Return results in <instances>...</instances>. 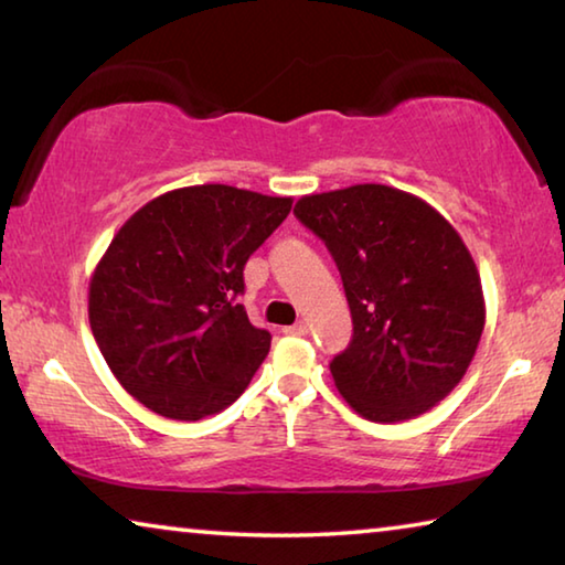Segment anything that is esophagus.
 I'll return each instance as SVG.
<instances>
[{"instance_id": "34e87169", "label": "esophagus", "mask_w": 565, "mask_h": 565, "mask_svg": "<svg viewBox=\"0 0 565 565\" xmlns=\"http://www.w3.org/2000/svg\"><path fill=\"white\" fill-rule=\"evenodd\" d=\"M284 333H289V337H306V333H309V327H306L303 321H299L294 323V327H286Z\"/></svg>"}]
</instances>
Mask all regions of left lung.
Here are the masks:
<instances>
[{"instance_id": "obj_1", "label": "left lung", "mask_w": 565, "mask_h": 565, "mask_svg": "<svg viewBox=\"0 0 565 565\" xmlns=\"http://www.w3.org/2000/svg\"><path fill=\"white\" fill-rule=\"evenodd\" d=\"M347 291L353 339L331 361L343 401L379 424L416 418L458 386L486 323L476 262L431 204L386 184L301 196Z\"/></svg>"}]
</instances>
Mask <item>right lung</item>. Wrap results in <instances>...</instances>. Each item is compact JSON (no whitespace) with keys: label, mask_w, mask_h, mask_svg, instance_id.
<instances>
[{"label":"right lung","mask_w":565,"mask_h":565,"mask_svg":"<svg viewBox=\"0 0 565 565\" xmlns=\"http://www.w3.org/2000/svg\"><path fill=\"white\" fill-rule=\"evenodd\" d=\"M291 196L226 184L167 191L114 234L89 279V327L127 394L199 420L244 394L271 347L236 303L244 264Z\"/></svg>","instance_id":"obj_1"}]
</instances>
